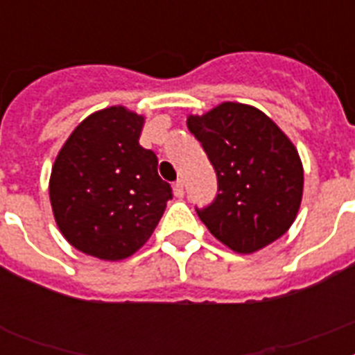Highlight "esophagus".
Segmentation results:
<instances>
[{"mask_svg":"<svg viewBox=\"0 0 355 355\" xmlns=\"http://www.w3.org/2000/svg\"><path fill=\"white\" fill-rule=\"evenodd\" d=\"M173 193H175V197H178V199H182V197H184V182H182V180H177V182L173 184Z\"/></svg>","mask_w":355,"mask_h":355,"instance_id":"1","label":"esophagus"}]
</instances>
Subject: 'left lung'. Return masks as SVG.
I'll list each match as a JSON object with an SVG mask.
<instances>
[{"label": "left lung", "mask_w": 355, "mask_h": 355, "mask_svg": "<svg viewBox=\"0 0 355 355\" xmlns=\"http://www.w3.org/2000/svg\"><path fill=\"white\" fill-rule=\"evenodd\" d=\"M186 123L217 173L216 200L197 210L211 236L237 254L280 239L304 191L302 160L287 134L256 107L234 101L189 114Z\"/></svg>", "instance_id": "left-lung-1"}]
</instances>
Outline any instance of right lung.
<instances>
[{
    "instance_id": "add662e5",
    "label": "right lung",
    "mask_w": 355,
    "mask_h": 355,
    "mask_svg": "<svg viewBox=\"0 0 355 355\" xmlns=\"http://www.w3.org/2000/svg\"><path fill=\"white\" fill-rule=\"evenodd\" d=\"M145 118L116 105L90 114L58 150L49 177L53 216L80 252L119 261L153 236L171 186L139 145Z\"/></svg>"
}]
</instances>
